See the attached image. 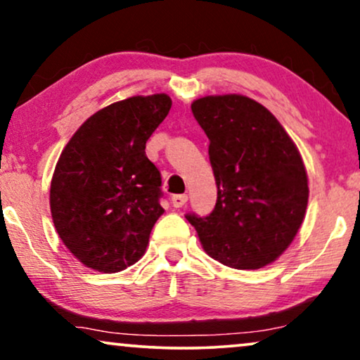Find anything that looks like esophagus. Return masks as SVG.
<instances>
[{"label": "esophagus", "mask_w": 360, "mask_h": 360, "mask_svg": "<svg viewBox=\"0 0 360 360\" xmlns=\"http://www.w3.org/2000/svg\"><path fill=\"white\" fill-rule=\"evenodd\" d=\"M186 201H188V196L186 195H174L172 196V205H174V208H181Z\"/></svg>", "instance_id": "obj_1"}]
</instances>
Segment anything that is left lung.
Here are the masks:
<instances>
[{"label": "left lung", "mask_w": 360, "mask_h": 360, "mask_svg": "<svg viewBox=\"0 0 360 360\" xmlns=\"http://www.w3.org/2000/svg\"><path fill=\"white\" fill-rule=\"evenodd\" d=\"M191 111L210 139L218 186L210 216L186 214L205 252L240 270L275 262L307 213L308 175L297 146L267 108L244 95L198 98Z\"/></svg>", "instance_id": "8db88e82"}]
</instances>
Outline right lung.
Returning a JSON list of instances; mask_svg holds the SVG:
<instances>
[{"mask_svg":"<svg viewBox=\"0 0 360 360\" xmlns=\"http://www.w3.org/2000/svg\"><path fill=\"white\" fill-rule=\"evenodd\" d=\"M172 108L165 93L96 111L63 147L51 181L58 238L88 269L121 272L146 252L164 213L160 172L146 142Z\"/></svg>","mask_w":360,"mask_h":360,"instance_id":"right-lung-1","label":"right lung"}]
</instances>
